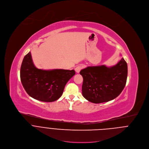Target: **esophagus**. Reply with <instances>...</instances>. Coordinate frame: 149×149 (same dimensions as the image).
Segmentation results:
<instances>
[{
	"instance_id": "34e87169",
	"label": "esophagus",
	"mask_w": 149,
	"mask_h": 149,
	"mask_svg": "<svg viewBox=\"0 0 149 149\" xmlns=\"http://www.w3.org/2000/svg\"><path fill=\"white\" fill-rule=\"evenodd\" d=\"M82 68H83V66H82V65H78V66H77V67H75V71H76L77 73H79V72H80V71L82 69Z\"/></svg>"
}]
</instances>
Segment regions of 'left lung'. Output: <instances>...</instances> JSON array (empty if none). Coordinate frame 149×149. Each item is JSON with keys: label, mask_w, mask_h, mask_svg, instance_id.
Masks as SVG:
<instances>
[{"label": "left lung", "mask_w": 149, "mask_h": 149, "mask_svg": "<svg viewBox=\"0 0 149 149\" xmlns=\"http://www.w3.org/2000/svg\"><path fill=\"white\" fill-rule=\"evenodd\" d=\"M83 96L93 103L112 100L123 91L128 75L127 63L122 58L115 65L88 67L80 71Z\"/></svg>", "instance_id": "obj_1"}]
</instances>
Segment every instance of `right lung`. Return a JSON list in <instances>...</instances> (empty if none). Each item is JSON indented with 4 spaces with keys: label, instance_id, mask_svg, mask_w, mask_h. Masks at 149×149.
Masks as SVG:
<instances>
[{
    "label": "right lung",
    "instance_id": "1",
    "mask_svg": "<svg viewBox=\"0 0 149 149\" xmlns=\"http://www.w3.org/2000/svg\"><path fill=\"white\" fill-rule=\"evenodd\" d=\"M75 74L74 70L37 68L30 52L25 56L20 70L21 81L26 92L32 98L44 102L58 99L66 84Z\"/></svg>",
    "mask_w": 149,
    "mask_h": 149
}]
</instances>
